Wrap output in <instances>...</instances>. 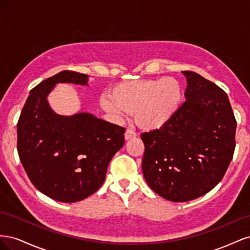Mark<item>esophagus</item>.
I'll use <instances>...</instances> for the list:
<instances>
[{
    "mask_svg": "<svg viewBox=\"0 0 250 250\" xmlns=\"http://www.w3.org/2000/svg\"><path fill=\"white\" fill-rule=\"evenodd\" d=\"M124 137H125V140L128 141V140L134 139L135 137H137V133H135V132L132 131V130H130V129H127L126 132H125V134H124Z\"/></svg>",
    "mask_w": 250,
    "mask_h": 250,
    "instance_id": "1",
    "label": "esophagus"
}]
</instances>
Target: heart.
Here are the masks:
<instances>
[{"label": "heart", "instance_id": "heart-1", "mask_svg": "<svg viewBox=\"0 0 250 250\" xmlns=\"http://www.w3.org/2000/svg\"><path fill=\"white\" fill-rule=\"evenodd\" d=\"M184 100V86L174 77L141 79L119 83L110 96L100 99L102 109L115 120L134 112L137 124L145 130H157L176 116Z\"/></svg>", "mask_w": 250, "mask_h": 250}]
</instances>
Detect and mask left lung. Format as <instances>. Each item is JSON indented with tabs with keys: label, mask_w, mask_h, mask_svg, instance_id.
Listing matches in <instances>:
<instances>
[{
	"label": "left lung",
	"mask_w": 250,
	"mask_h": 250,
	"mask_svg": "<svg viewBox=\"0 0 250 250\" xmlns=\"http://www.w3.org/2000/svg\"><path fill=\"white\" fill-rule=\"evenodd\" d=\"M186 102L161 129L142 133V169L161 197L186 202L214 188L233 155L237 122L229 97L215 83L191 71Z\"/></svg>",
	"instance_id": "left-lung-1"
}]
</instances>
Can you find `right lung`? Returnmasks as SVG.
I'll list each match as a JSON object with an SVG mask.
<instances>
[{
	"label": "right lung",
	"instance_id": "right-lung-1",
	"mask_svg": "<svg viewBox=\"0 0 250 250\" xmlns=\"http://www.w3.org/2000/svg\"><path fill=\"white\" fill-rule=\"evenodd\" d=\"M88 76L62 71L31 89L18 123V152L29 179L48 197L77 202L98 191L125 128L89 112L57 115L48 96L57 83L87 85Z\"/></svg>",
	"mask_w": 250,
	"mask_h": 250
}]
</instances>
